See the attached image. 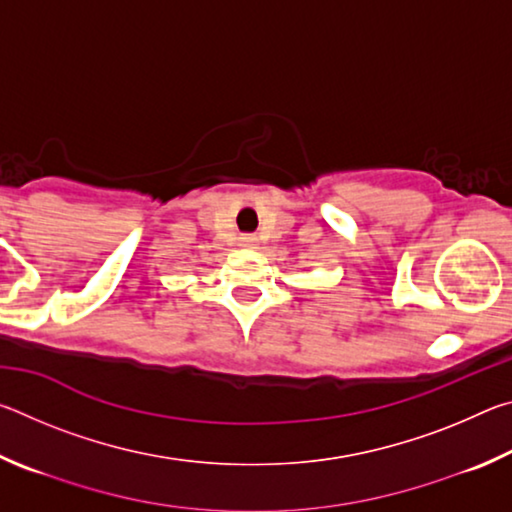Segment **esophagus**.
Returning <instances> with one entry per match:
<instances>
[{"instance_id": "1", "label": "esophagus", "mask_w": 512, "mask_h": 512, "mask_svg": "<svg viewBox=\"0 0 512 512\" xmlns=\"http://www.w3.org/2000/svg\"><path fill=\"white\" fill-rule=\"evenodd\" d=\"M241 241H244V246H253V237H241Z\"/></svg>"}]
</instances>
